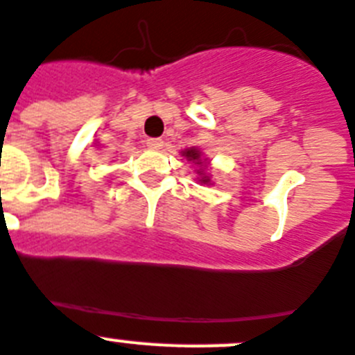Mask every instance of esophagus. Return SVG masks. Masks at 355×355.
<instances>
[{
    "label": "esophagus",
    "instance_id": "obj_1",
    "mask_svg": "<svg viewBox=\"0 0 355 355\" xmlns=\"http://www.w3.org/2000/svg\"><path fill=\"white\" fill-rule=\"evenodd\" d=\"M145 145L148 146L150 150H159V148H162L164 141H162V139H159V138H150V139H146Z\"/></svg>",
    "mask_w": 355,
    "mask_h": 355
}]
</instances>
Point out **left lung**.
I'll return each mask as SVG.
<instances>
[{"label": "left lung", "instance_id": "8db88e82", "mask_svg": "<svg viewBox=\"0 0 355 355\" xmlns=\"http://www.w3.org/2000/svg\"><path fill=\"white\" fill-rule=\"evenodd\" d=\"M184 155L187 159H189V161H193V162H196L198 166H203L201 164V161H200V150H196V148H189V150H185L184 152ZM198 173L200 175H203V171H200L198 170ZM200 182H203V184H207V182H209V178L205 177V175H203V177H201V180Z\"/></svg>", "mask_w": 355, "mask_h": 355}]
</instances>
